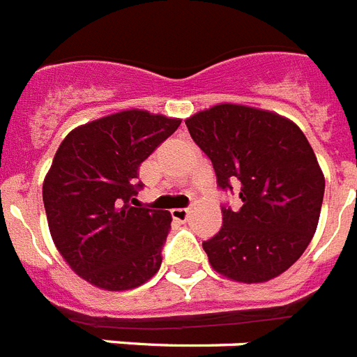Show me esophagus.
<instances>
[{
    "instance_id": "1",
    "label": "esophagus",
    "mask_w": 357,
    "mask_h": 357,
    "mask_svg": "<svg viewBox=\"0 0 357 357\" xmlns=\"http://www.w3.org/2000/svg\"><path fill=\"white\" fill-rule=\"evenodd\" d=\"M188 215H190V210H188V208H173L172 210L173 219L181 220V222H184V220L188 219Z\"/></svg>"
}]
</instances>
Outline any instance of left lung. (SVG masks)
<instances>
[{
	"mask_svg": "<svg viewBox=\"0 0 357 357\" xmlns=\"http://www.w3.org/2000/svg\"><path fill=\"white\" fill-rule=\"evenodd\" d=\"M213 164L217 185L238 190L222 206V228L202 243L211 266L241 282H263L301 257L319 222L325 176L296 123L263 109L220 104L185 120Z\"/></svg>",
	"mask_w": 357,
	"mask_h": 357,
	"instance_id": "1",
	"label": "left lung"
}]
</instances>
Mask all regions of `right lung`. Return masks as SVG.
<instances>
[{
  "instance_id": "add662e5",
  "label": "right lung",
  "mask_w": 357,
  "mask_h": 357,
  "mask_svg": "<svg viewBox=\"0 0 357 357\" xmlns=\"http://www.w3.org/2000/svg\"><path fill=\"white\" fill-rule=\"evenodd\" d=\"M178 126L131 109L73 129L58 147L43 182L47 222L61 257L94 287L129 290L158 272L172 213L131 202L140 164Z\"/></svg>"
}]
</instances>
